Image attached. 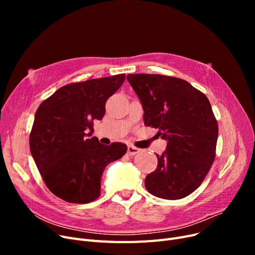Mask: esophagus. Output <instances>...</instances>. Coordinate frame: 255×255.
Instances as JSON below:
<instances>
[{
	"label": "esophagus",
	"mask_w": 255,
	"mask_h": 255,
	"mask_svg": "<svg viewBox=\"0 0 255 255\" xmlns=\"http://www.w3.org/2000/svg\"><path fill=\"white\" fill-rule=\"evenodd\" d=\"M127 151H128V154L130 156H133V155H136L139 152V149L135 148V146H133V145H128V150Z\"/></svg>",
	"instance_id": "1"
}]
</instances>
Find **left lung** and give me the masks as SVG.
<instances>
[{
	"instance_id": "8db88e82",
	"label": "left lung",
	"mask_w": 255,
	"mask_h": 255,
	"mask_svg": "<svg viewBox=\"0 0 255 255\" xmlns=\"http://www.w3.org/2000/svg\"><path fill=\"white\" fill-rule=\"evenodd\" d=\"M143 109L145 126L167 140L157 168L145 177L151 194L180 199L195 191L216 156L217 120L204 93L184 79L161 74H128Z\"/></svg>"
}]
</instances>
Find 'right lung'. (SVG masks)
<instances>
[{
	"label": "right lung",
	"instance_id": "obj_1",
	"mask_svg": "<svg viewBox=\"0 0 255 255\" xmlns=\"http://www.w3.org/2000/svg\"><path fill=\"white\" fill-rule=\"evenodd\" d=\"M125 74L66 85L39 105L30 133V150L47 188L72 204H88L100 196L107 164L122 158L127 145H105L94 131L105 103L120 89ZM90 132L88 135L86 132Z\"/></svg>",
	"mask_w": 255,
	"mask_h": 255
}]
</instances>
